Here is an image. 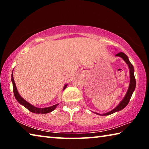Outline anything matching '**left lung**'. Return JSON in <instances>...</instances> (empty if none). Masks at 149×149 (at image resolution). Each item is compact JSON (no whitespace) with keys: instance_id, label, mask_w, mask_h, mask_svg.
I'll use <instances>...</instances> for the list:
<instances>
[{"instance_id":"8db88e82","label":"left lung","mask_w":149,"mask_h":149,"mask_svg":"<svg viewBox=\"0 0 149 149\" xmlns=\"http://www.w3.org/2000/svg\"><path fill=\"white\" fill-rule=\"evenodd\" d=\"M116 56L122 58L126 62V64H127L128 67H129L130 74V81L129 88H128V90H127V93H126L124 98H123L122 101L119 103V104H118L115 108H114V109L110 111V112L105 113V114H99V113L95 112L97 114L100 115V116L110 115V114H113V113H115L116 112H118V111H120L122 109H123V108H124L127 105L128 103H129L131 97H132V96L133 95V91H134L135 89L136 80H135V75H134V68H133V66L132 64V63L130 62L127 56L125 54L123 53V52H119V53L116 54Z\"/></svg>"}]
</instances>
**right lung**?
<instances>
[{
  "label": "right lung",
  "instance_id": "1",
  "mask_svg": "<svg viewBox=\"0 0 149 149\" xmlns=\"http://www.w3.org/2000/svg\"><path fill=\"white\" fill-rule=\"evenodd\" d=\"M11 79H12V85H13V91H14V94L15 96V98L17 100V101L20 104L23 105L24 107H26L27 110H29L30 112H31L33 113H36V114H47V113H49L52 111H53L55 108H56V107L58 104H54L52 107H47V108H37L34 107L33 105H32L29 103L27 101H26V100H24L23 98H22L21 96L19 95L18 93V91L17 90V87L16 86V84H15L14 80V77H13V72L12 74V76H11ZM67 84L64 85V89L63 90H64L65 88L67 87Z\"/></svg>",
  "mask_w": 149,
  "mask_h": 149
}]
</instances>
